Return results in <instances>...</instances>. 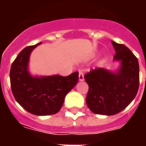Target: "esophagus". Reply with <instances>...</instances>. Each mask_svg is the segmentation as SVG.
Segmentation results:
<instances>
[{
    "mask_svg": "<svg viewBox=\"0 0 146 146\" xmlns=\"http://www.w3.org/2000/svg\"><path fill=\"white\" fill-rule=\"evenodd\" d=\"M84 73L81 71H80L79 72V80L80 81H84Z\"/></svg>",
    "mask_w": 146,
    "mask_h": 146,
    "instance_id": "1",
    "label": "esophagus"
}]
</instances>
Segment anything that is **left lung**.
Masks as SVG:
<instances>
[{
    "instance_id": "8db88e82",
    "label": "left lung",
    "mask_w": 146,
    "mask_h": 146,
    "mask_svg": "<svg viewBox=\"0 0 146 146\" xmlns=\"http://www.w3.org/2000/svg\"><path fill=\"white\" fill-rule=\"evenodd\" d=\"M119 66L115 71L98 68L84 76L89 86L86 102L92 113L111 116L121 112L135 98L139 87L137 58L125 45L112 41Z\"/></svg>"
}]
</instances>
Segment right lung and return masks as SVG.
<instances>
[{
	"label": "right lung",
	"mask_w": 146,
	"mask_h": 146,
	"mask_svg": "<svg viewBox=\"0 0 146 146\" xmlns=\"http://www.w3.org/2000/svg\"><path fill=\"white\" fill-rule=\"evenodd\" d=\"M41 42L25 48L18 54L10 70L11 88L15 100L27 112L36 116L57 113L66 95L78 81V73L60 75L33 76L29 71L31 52Z\"/></svg>",
	"instance_id": "right-lung-1"
}]
</instances>
